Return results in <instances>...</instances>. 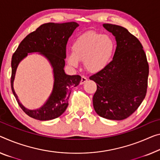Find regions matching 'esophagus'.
Here are the masks:
<instances>
[{
	"instance_id": "esophagus-1",
	"label": "esophagus",
	"mask_w": 160,
	"mask_h": 160,
	"mask_svg": "<svg viewBox=\"0 0 160 160\" xmlns=\"http://www.w3.org/2000/svg\"><path fill=\"white\" fill-rule=\"evenodd\" d=\"M87 77H85L84 76H82V79H81V82H80V83H81V84H83V83H84L86 82H87Z\"/></svg>"
}]
</instances>
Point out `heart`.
I'll list each match as a JSON object with an SVG mask.
<instances>
[{"label": "heart", "mask_w": 160, "mask_h": 160, "mask_svg": "<svg viewBox=\"0 0 160 160\" xmlns=\"http://www.w3.org/2000/svg\"><path fill=\"white\" fill-rule=\"evenodd\" d=\"M115 48L116 43L110 36L87 32L74 41L72 52L66 54V61L73 67H78L80 61H83L87 71L97 73L109 64Z\"/></svg>", "instance_id": "heart-1"}]
</instances>
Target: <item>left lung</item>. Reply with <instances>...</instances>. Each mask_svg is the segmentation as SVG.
I'll use <instances>...</instances> for the list:
<instances>
[{
  "label": "left lung",
  "mask_w": 160,
  "mask_h": 160,
  "mask_svg": "<svg viewBox=\"0 0 160 160\" xmlns=\"http://www.w3.org/2000/svg\"><path fill=\"white\" fill-rule=\"evenodd\" d=\"M103 26L115 36L117 48L109 64L89 77L97 86L93 105L100 117L122 120L145 98L149 64L142 43L127 29L109 23Z\"/></svg>",
  "instance_id": "left-lung-1"
}]
</instances>
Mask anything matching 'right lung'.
<instances>
[{
    "label": "right lung",
    "mask_w": 160,
    "mask_h": 160,
    "mask_svg": "<svg viewBox=\"0 0 160 160\" xmlns=\"http://www.w3.org/2000/svg\"><path fill=\"white\" fill-rule=\"evenodd\" d=\"M78 26L76 22L44 23L26 36L12 56L11 89L18 105L29 117L40 121H47L60 117L66 111L71 89L77 87L82 79L79 75L66 74L63 70L66 44ZM40 52L49 61L53 68L55 82L52 92L45 104L39 109L30 110L19 102L13 88V81L19 63L28 52Z\"/></svg>",
    "instance_id": "1"
}]
</instances>
